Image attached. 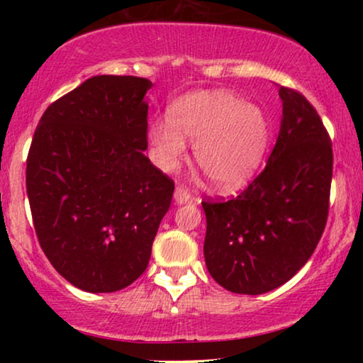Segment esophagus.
Instances as JSON below:
<instances>
[{
  "label": "esophagus",
  "mask_w": 363,
  "mask_h": 363,
  "mask_svg": "<svg viewBox=\"0 0 363 363\" xmlns=\"http://www.w3.org/2000/svg\"><path fill=\"white\" fill-rule=\"evenodd\" d=\"M190 190L185 185H177L175 188V201L177 205H185V203L190 201Z\"/></svg>",
  "instance_id": "esophagus-1"
}]
</instances>
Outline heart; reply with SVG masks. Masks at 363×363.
<instances>
[{
	"instance_id": "1",
	"label": "heart",
	"mask_w": 363,
	"mask_h": 363,
	"mask_svg": "<svg viewBox=\"0 0 363 363\" xmlns=\"http://www.w3.org/2000/svg\"><path fill=\"white\" fill-rule=\"evenodd\" d=\"M148 140L160 170L175 172L193 140V157L216 190L245 186L262 165L269 122L261 107L235 92L213 89L186 94L172 104L170 121L150 125Z\"/></svg>"
}]
</instances>
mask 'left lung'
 Wrapping results in <instances>:
<instances>
[{"instance_id":"8db88e82","label":"left lung","mask_w":363,"mask_h":363,"mask_svg":"<svg viewBox=\"0 0 363 363\" xmlns=\"http://www.w3.org/2000/svg\"><path fill=\"white\" fill-rule=\"evenodd\" d=\"M279 135L266 168L228 201H203L205 262L236 294H264L291 279L314 252L329 215L332 143L319 113L281 87Z\"/></svg>"}]
</instances>
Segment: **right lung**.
Masks as SVG:
<instances>
[{"label": "right lung", "mask_w": 363, "mask_h": 363, "mask_svg": "<svg viewBox=\"0 0 363 363\" xmlns=\"http://www.w3.org/2000/svg\"><path fill=\"white\" fill-rule=\"evenodd\" d=\"M148 79L96 76L43 113L26 190L49 262L87 292L130 286L147 269L175 183L147 150Z\"/></svg>", "instance_id": "1"}]
</instances>
